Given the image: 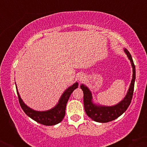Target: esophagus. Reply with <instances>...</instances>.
I'll return each mask as SVG.
<instances>
[{"instance_id": "obj_1", "label": "esophagus", "mask_w": 147, "mask_h": 147, "mask_svg": "<svg viewBox=\"0 0 147 147\" xmlns=\"http://www.w3.org/2000/svg\"><path fill=\"white\" fill-rule=\"evenodd\" d=\"M78 79L79 81H80V82H83V81L85 79V76L84 75H80L78 76Z\"/></svg>"}]
</instances>
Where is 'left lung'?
<instances>
[{
	"label": "left lung",
	"instance_id": "obj_1",
	"mask_svg": "<svg viewBox=\"0 0 147 147\" xmlns=\"http://www.w3.org/2000/svg\"><path fill=\"white\" fill-rule=\"evenodd\" d=\"M124 52L127 55L128 58L131 61L133 68V79L131 80V85L128 90L126 97L117 105L113 106H97L92 102V94L88 88L84 84L81 85V88L84 92V105L86 113L89 117L92 120L100 123H106L111 122L117 119L121 115H122L128 109L131 102L134 90L135 79H136V67L131 57V54L126 49Z\"/></svg>",
	"mask_w": 147,
	"mask_h": 147
}]
</instances>
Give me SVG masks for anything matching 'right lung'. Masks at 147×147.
<instances>
[{
    "instance_id": "add662e5",
    "label": "right lung",
    "mask_w": 147,
    "mask_h": 147,
    "mask_svg": "<svg viewBox=\"0 0 147 147\" xmlns=\"http://www.w3.org/2000/svg\"><path fill=\"white\" fill-rule=\"evenodd\" d=\"M77 87H78L77 82L74 84L72 86L69 87L61 97L57 105L53 109L46 111H36L30 109L28 106L25 105L22 101L17 90H16V92H17L18 101H19L21 107L27 115L29 116L30 118H32L39 124L45 126H52L59 124L63 119L65 114L66 104L68 102L69 97L72 92H73V90L77 88ZM16 89H17V87H16Z\"/></svg>"
}]
</instances>
